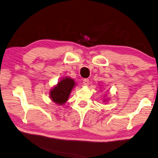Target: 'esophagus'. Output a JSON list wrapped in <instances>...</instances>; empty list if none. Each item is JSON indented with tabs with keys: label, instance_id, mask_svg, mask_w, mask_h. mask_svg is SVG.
Returning a JSON list of instances; mask_svg holds the SVG:
<instances>
[{
	"label": "esophagus",
	"instance_id": "1",
	"mask_svg": "<svg viewBox=\"0 0 158 158\" xmlns=\"http://www.w3.org/2000/svg\"><path fill=\"white\" fill-rule=\"evenodd\" d=\"M83 85H87L89 84V79H87V78H85V79H84L83 80Z\"/></svg>",
	"mask_w": 158,
	"mask_h": 158
}]
</instances>
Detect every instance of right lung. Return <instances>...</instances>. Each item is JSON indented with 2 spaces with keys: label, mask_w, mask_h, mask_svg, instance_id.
Segmentation results:
<instances>
[{
  "label": "right lung",
  "mask_w": 158,
  "mask_h": 158,
  "mask_svg": "<svg viewBox=\"0 0 158 158\" xmlns=\"http://www.w3.org/2000/svg\"><path fill=\"white\" fill-rule=\"evenodd\" d=\"M74 86H76V83L73 79L68 77H64L51 89L49 93L51 99L59 105H63L66 102Z\"/></svg>",
  "instance_id": "obj_1"
}]
</instances>
